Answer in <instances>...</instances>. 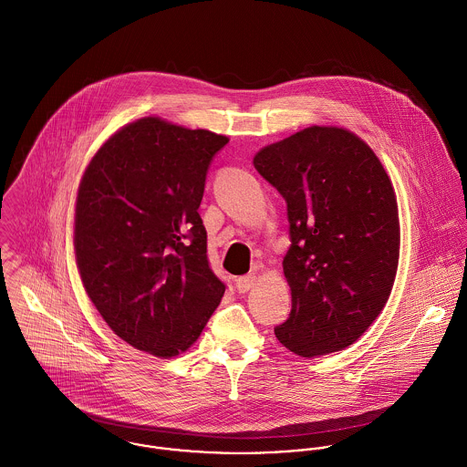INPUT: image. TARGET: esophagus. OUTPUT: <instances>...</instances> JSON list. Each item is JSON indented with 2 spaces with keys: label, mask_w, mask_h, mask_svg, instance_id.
I'll return each instance as SVG.
<instances>
[{
  "label": "esophagus",
  "mask_w": 467,
  "mask_h": 467,
  "mask_svg": "<svg viewBox=\"0 0 467 467\" xmlns=\"http://www.w3.org/2000/svg\"><path fill=\"white\" fill-rule=\"evenodd\" d=\"M255 282H257L255 275H244V276H239L235 280V287H237L239 293H246V291H250L255 285Z\"/></svg>",
  "instance_id": "obj_1"
}]
</instances>
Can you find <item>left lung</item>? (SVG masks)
Wrapping results in <instances>:
<instances>
[{"instance_id":"obj_1","label":"left lung","mask_w":467,"mask_h":467,"mask_svg":"<svg viewBox=\"0 0 467 467\" xmlns=\"http://www.w3.org/2000/svg\"><path fill=\"white\" fill-rule=\"evenodd\" d=\"M254 165L287 202L289 318L276 339L302 358L341 350L383 311L400 265V213L376 152L343 128L311 126Z\"/></svg>"}]
</instances>
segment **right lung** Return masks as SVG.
I'll use <instances>...</instances> for the list:
<instances>
[{
    "instance_id": "right-lung-1",
    "label": "right lung",
    "mask_w": 467,
    "mask_h": 467,
    "mask_svg": "<svg viewBox=\"0 0 467 467\" xmlns=\"http://www.w3.org/2000/svg\"><path fill=\"white\" fill-rule=\"evenodd\" d=\"M223 134L145 117L111 134L75 201L82 285L111 331L158 358L185 352L226 285L206 259L200 208Z\"/></svg>"
}]
</instances>
